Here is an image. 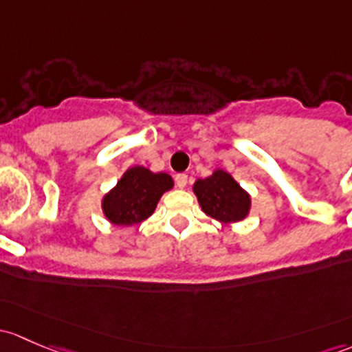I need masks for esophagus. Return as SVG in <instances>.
<instances>
[{"label":"esophagus","mask_w":352,"mask_h":352,"mask_svg":"<svg viewBox=\"0 0 352 352\" xmlns=\"http://www.w3.org/2000/svg\"><path fill=\"white\" fill-rule=\"evenodd\" d=\"M175 182H177V187H179V188L186 187L187 186V175H186V173H177Z\"/></svg>","instance_id":"esophagus-1"}]
</instances>
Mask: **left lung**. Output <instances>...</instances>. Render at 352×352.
Masks as SVG:
<instances>
[{"label": "left lung", "instance_id": "obj_1", "mask_svg": "<svg viewBox=\"0 0 352 352\" xmlns=\"http://www.w3.org/2000/svg\"><path fill=\"white\" fill-rule=\"evenodd\" d=\"M194 194L207 216L219 223H238L250 212V194L221 168L214 170L207 179H199L194 184Z\"/></svg>", "mask_w": 352, "mask_h": 352}]
</instances>
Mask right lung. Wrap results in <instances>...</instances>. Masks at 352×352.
<instances>
[{
    "mask_svg": "<svg viewBox=\"0 0 352 352\" xmlns=\"http://www.w3.org/2000/svg\"><path fill=\"white\" fill-rule=\"evenodd\" d=\"M172 187L173 180L168 173H153L140 165L131 166L116 187L102 197V212L116 226L138 224L153 214L162 195Z\"/></svg>",
    "mask_w": 352,
    "mask_h": 352,
    "instance_id": "add662e5",
    "label": "right lung"
}]
</instances>
